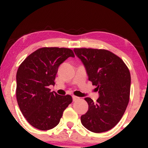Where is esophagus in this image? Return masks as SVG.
Returning a JSON list of instances; mask_svg holds the SVG:
<instances>
[{"label": "esophagus", "mask_w": 148, "mask_h": 148, "mask_svg": "<svg viewBox=\"0 0 148 148\" xmlns=\"http://www.w3.org/2000/svg\"><path fill=\"white\" fill-rule=\"evenodd\" d=\"M72 99H73V101H77V100H79L80 98L79 97H76V96H73L72 97Z\"/></svg>", "instance_id": "1"}]
</instances>
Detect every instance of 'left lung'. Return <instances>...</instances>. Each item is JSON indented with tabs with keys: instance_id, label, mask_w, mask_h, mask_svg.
<instances>
[{
	"instance_id": "1",
	"label": "left lung",
	"mask_w": 148,
	"mask_h": 148,
	"mask_svg": "<svg viewBox=\"0 0 148 148\" xmlns=\"http://www.w3.org/2000/svg\"><path fill=\"white\" fill-rule=\"evenodd\" d=\"M84 63L88 80L97 86L99 97L96 102L85 98L88 110L81 121L87 130L101 133L111 130L125 113L130 96L131 75L124 61L108 50L75 48Z\"/></svg>"
}]
</instances>
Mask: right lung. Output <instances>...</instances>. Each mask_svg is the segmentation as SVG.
<instances>
[{
    "mask_svg": "<svg viewBox=\"0 0 148 148\" xmlns=\"http://www.w3.org/2000/svg\"><path fill=\"white\" fill-rule=\"evenodd\" d=\"M74 57L72 49L43 47L30 54L16 72V95L22 114L40 130L53 129L60 123L63 111L72 102L71 95L51 92L61 63Z\"/></svg>",
    "mask_w": 148,
    "mask_h": 148,
    "instance_id": "obj_1",
    "label": "right lung"
}]
</instances>
